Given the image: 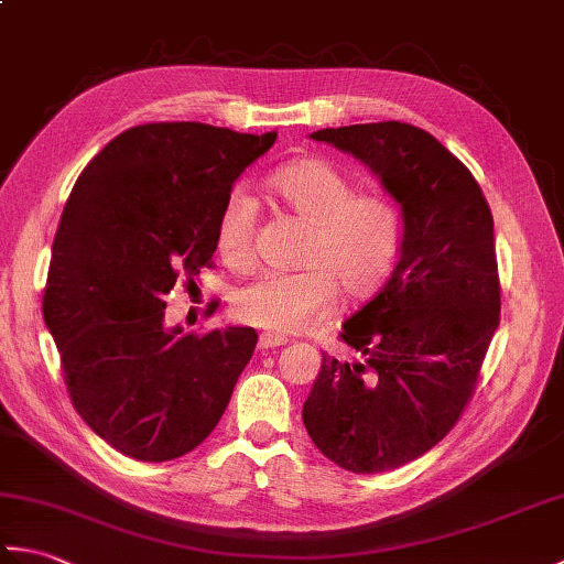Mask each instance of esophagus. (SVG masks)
I'll return each mask as SVG.
<instances>
[{"mask_svg":"<svg viewBox=\"0 0 564 564\" xmlns=\"http://www.w3.org/2000/svg\"><path fill=\"white\" fill-rule=\"evenodd\" d=\"M283 344H289V339L285 337H279V334H261L259 337V351H269V349H275V346H283Z\"/></svg>","mask_w":564,"mask_h":564,"instance_id":"esophagus-1","label":"esophagus"}]
</instances>
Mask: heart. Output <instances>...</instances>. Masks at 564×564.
<instances>
[{"label":"heart","mask_w":564,"mask_h":564,"mask_svg":"<svg viewBox=\"0 0 564 564\" xmlns=\"http://www.w3.org/2000/svg\"><path fill=\"white\" fill-rule=\"evenodd\" d=\"M269 194L307 225L301 271L261 273L232 297L237 319L275 334H295L346 301H368L394 269L402 242L400 210L386 194H354L356 186L325 160H301L275 170ZM215 245L227 267L254 259V203L242 191L225 198Z\"/></svg>","instance_id":"b5f03b06"}]
</instances>
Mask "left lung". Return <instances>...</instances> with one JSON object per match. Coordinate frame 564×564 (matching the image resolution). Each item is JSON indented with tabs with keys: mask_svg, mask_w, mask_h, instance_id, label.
I'll use <instances>...</instances> for the list:
<instances>
[{
	"mask_svg": "<svg viewBox=\"0 0 564 564\" xmlns=\"http://www.w3.org/2000/svg\"><path fill=\"white\" fill-rule=\"evenodd\" d=\"M366 164L402 215L400 261L341 325L356 361L322 356L303 404L315 446L351 473L424 455L470 400L499 325L495 223L467 166L400 121L310 135Z\"/></svg>",
	"mask_w": 564,
	"mask_h": 564,
	"instance_id": "1",
	"label": "left lung"
}]
</instances>
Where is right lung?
Here are the masks:
<instances>
[{
    "instance_id": "1",
    "label": "right lung",
    "mask_w": 564,
    "mask_h": 564,
    "mask_svg": "<svg viewBox=\"0 0 564 564\" xmlns=\"http://www.w3.org/2000/svg\"><path fill=\"white\" fill-rule=\"evenodd\" d=\"M273 142L191 121L135 126L84 166L65 203L45 327L75 410L128 458L174 460L206 441L254 354L251 327H166L164 295L210 267L225 198Z\"/></svg>"
}]
</instances>
